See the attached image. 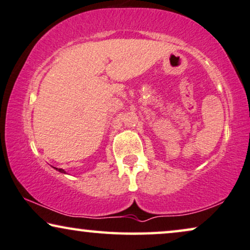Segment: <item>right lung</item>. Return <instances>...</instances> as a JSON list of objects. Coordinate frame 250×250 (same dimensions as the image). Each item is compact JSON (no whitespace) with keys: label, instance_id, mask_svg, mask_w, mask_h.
Instances as JSON below:
<instances>
[{"label":"right lung","instance_id":"add662e5","mask_svg":"<svg viewBox=\"0 0 250 250\" xmlns=\"http://www.w3.org/2000/svg\"><path fill=\"white\" fill-rule=\"evenodd\" d=\"M56 169H57V170H58V171H61V172H62V174H66V172H65V170H64V169H61V168H56Z\"/></svg>","mask_w":250,"mask_h":250}]
</instances>
